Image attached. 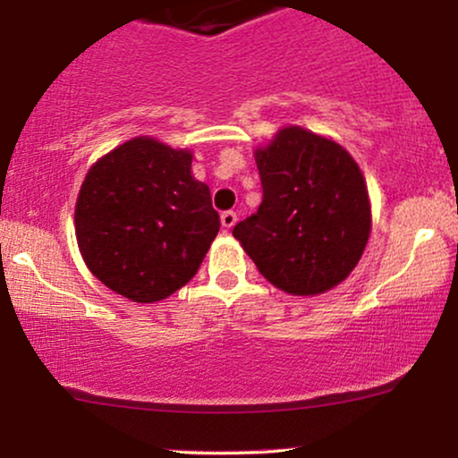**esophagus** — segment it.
Returning <instances> with one entry per match:
<instances>
[{"label":"esophagus","instance_id":"obj_1","mask_svg":"<svg viewBox=\"0 0 458 458\" xmlns=\"http://www.w3.org/2000/svg\"><path fill=\"white\" fill-rule=\"evenodd\" d=\"M236 224V213L234 211H224L222 213V225L225 230H230Z\"/></svg>","mask_w":458,"mask_h":458}]
</instances>
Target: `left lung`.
Listing matches in <instances>:
<instances>
[{
  "mask_svg": "<svg viewBox=\"0 0 458 458\" xmlns=\"http://www.w3.org/2000/svg\"><path fill=\"white\" fill-rule=\"evenodd\" d=\"M262 202L234 239L273 286L314 297L349 277L372 228L360 165L338 141L282 127L254 152Z\"/></svg>",
  "mask_w": 458,
  "mask_h": 458,
  "instance_id": "1",
  "label": "left lung"
}]
</instances>
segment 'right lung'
<instances>
[{"mask_svg": "<svg viewBox=\"0 0 458 458\" xmlns=\"http://www.w3.org/2000/svg\"><path fill=\"white\" fill-rule=\"evenodd\" d=\"M193 152L140 135L103 155L75 204L81 259L97 280L135 303L170 297L196 276L219 233L211 189Z\"/></svg>", "mask_w": 458, "mask_h": 458, "instance_id": "obj_1", "label": "right lung"}]
</instances>
